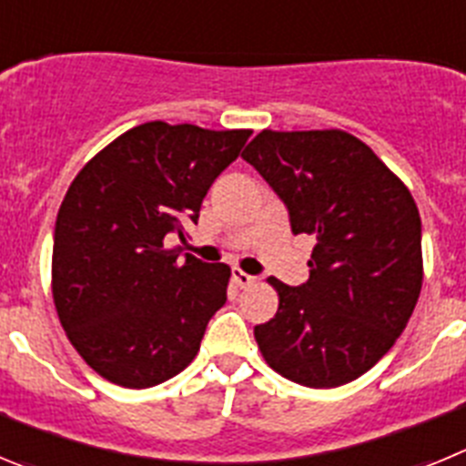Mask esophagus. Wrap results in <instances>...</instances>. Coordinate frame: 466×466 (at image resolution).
<instances>
[{
	"mask_svg": "<svg viewBox=\"0 0 466 466\" xmlns=\"http://www.w3.org/2000/svg\"><path fill=\"white\" fill-rule=\"evenodd\" d=\"M233 282H236L240 289H247V287H252V284L257 282V278L249 273H245V270H240V268H233Z\"/></svg>",
	"mask_w": 466,
	"mask_h": 466,
	"instance_id": "esophagus-1",
	"label": "esophagus"
}]
</instances>
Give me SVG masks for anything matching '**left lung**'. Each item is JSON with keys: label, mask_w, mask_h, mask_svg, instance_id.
I'll list each match as a JSON object with an SVG mask.
<instances>
[{"label": "left lung", "mask_w": 466, "mask_h": 466, "mask_svg": "<svg viewBox=\"0 0 466 466\" xmlns=\"http://www.w3.org/2000/svg\"><path fill=\"white\" fill-rule=\"evenodd\" d=\"M315 238L310 278H270L279 306L254 339L273 371L306 387L357 380L390 352L422 289V226L406 184L345 130H261L242 151Z\"/></svg>", "instance_id": "8db88e82"}]
</instances>
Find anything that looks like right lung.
<instances>
[{
	"label": "right lung",
	"mask_w": 466,
	"mask_h": 466,
	"mask_svg": "<svg viewBox=\"0 0 466 466\" xmlns=\"http://www.w3.org/2000/svg\"><path fill=\"white\" fill-rule=\"evenodd\" d=\"M249 135L142 123L74 177L56 221L53 300L69 343L114 385L142 390L184 371L226 303L228 266L182 258L166 240H184Z\"/></svg>",
	"instance_id": "right-lung-1"
}]
</instances>
